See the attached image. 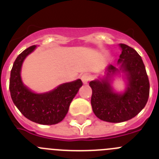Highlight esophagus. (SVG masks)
Returning <instances> with one entry per match:
<instances>
[{
  "instance_id": "obj_1",
  "label": "esophagus",
  "mask_w": 159,
  "mask_h": 159,
  "mask_svg": "<svg viewBox=\"0 0 159 159\" xmlns=\"http://www.w3.org/2000/svg\"><path fill=\"white\" fill-rule=\"evenodd\" d=\"M90 79H91V76H90L88 74H84V75L81 76V80H82L83 83H84V84H88V81L90 80Z\"/></svg>"
}]
</instances>
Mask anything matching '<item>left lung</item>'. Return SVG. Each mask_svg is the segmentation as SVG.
Instances as JSON below:
<instances>
[{
	"label": "left lung",
	"instance_id": "left-lung-1",
	"mask_svg": "<svg viewBox=\"0 0 159 159\" xmlns=\"http://www.w3.org/2000/svg\"><path fill=\"white\" fill-rule=\"evenodd\" d=\"M122 53L119 57L120 70L127 73L128 85L123 94L112 91L107 77L102 81L89 83L92 89V110L101 120L109 123H121L134 118L147 104L150 94V83L145 65L139 53L130 46L120 43ZM107 76L119 69L110 65Z\"/></svg>",
	"mask_w": 159,
	"mask_h": 159
}]
</instances>
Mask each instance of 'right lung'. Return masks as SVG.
<instances>
[{
    "label": "right lung",
    "instance_id": "obj_1",
    "mask_svg": "<svg viewBox=\"0 0 159 159\" xmlns=\"http://www.w3.org/2000/svg\"><path fill=\"white\" fill-rule=\"evenodd\" d=\"M36 45L30 46L16 57L11 70L10 95L14 104L25 117L39 124L52 125L60 123L68 111L71 102L83 85L81 80L61 84L50 92L36 94L23 84L20 69L25 57Z\"/></svg>",
    "mask_w": 159,
    "mask_h": 159
}]
</instances>
